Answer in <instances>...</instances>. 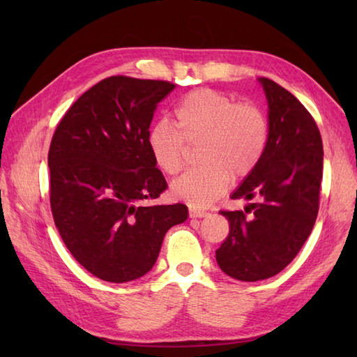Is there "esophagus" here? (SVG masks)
Here are the masks:
<instances>
[{"label": "esophagus", "mask_w": 357, "mask_h": 357, "mask_svg": "<svg viewBox=\"0 0 357 357\" xmlns=\"http://www.w3.org/2000/svg\"><path fill=\"white\" fill-rule=\"evenodd\" d=\"M188 215H190V218H206V216H208L207 211L198 210V208H190V211H188Z\"/></svg>", "instance_id": "esophagus-1"}]
</instances>
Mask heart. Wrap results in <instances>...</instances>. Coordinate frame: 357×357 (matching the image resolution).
<instances>
[{
  "mask_svg": "<svg viewBox=\"0 0 357 357\" xmlns=\"http://www.w3.org/2000/svg\"><path fill=\"white\" fill-rule=\"evenodd\" d=\"M174 127L158 121L147 132V149L155 165L173 176L183 170L185 144H201L199 169L188 170L172 184L173 198L204 208L225 193L230 178L252 173L267 150L270 124L256 102H236L215 89H196L173 110Z\"/></svg>",
  "mask_w": 357,
  "mask_h": 357,
  "instance_id": "heart-1",
  "label": "heart"
}]
</instances>
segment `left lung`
I'll return each mask as SVG.
<instances>
[{
  "mask_svg": "<svg viewBox=\"0 0 357 357\" xmlns=\"http://www.w3.org/2000/svg\"><path fill=\"white\" fill-rule=\"evenodd\" d=\"M259 81L270 109L268 146L231 195L256 202L245 211H219L229 219L230 233L216 250L225 275L245 282L278 275L305 244L319 211L324 161L322 138L310 112L275 81Z\"/></svg>",
  "mask_w": 357,
  "mask_h": 357,
  "instance_id": "8db88e82",
  "label": "left lung"
}]
</instances>
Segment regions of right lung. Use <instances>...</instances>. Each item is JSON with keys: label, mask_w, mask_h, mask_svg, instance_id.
Masks as SVG:
<instances>
[{"label": "right lung", "mask_w": 357, "mask_h": 357, "mask_svg": "<svg viewBox=\"0 0 357 357\" xmlns=\"http://www.w3.org/2000/svg\"><path fill=\"white\" fill-rule=\"evenodd\" d=\"M176 84L109 77L59 121L49 149L50 208L66 247L107 282H128L153 267L165 233L187 206H155L165 178L147 149L158 102Z\"/></svg>", "instance_id": "add662e5"}]
</instances>
